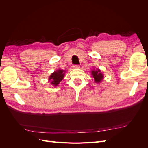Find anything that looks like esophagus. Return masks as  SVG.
<instances>
[{
    "mask_svg": "<svg viewBox=\"0 0 148 148\" xmlns=\"http://www.w3.org/2000/svg\"><path fill=\"white\" fill-rule=\"evenodd\" d=\"M73 69H79V65H73L72 66Z\"/></svg>",
    "mask_w": 148,
    "mask_h": 148,
    "instance_id": "esophagus-1",
    "label": "esophagus"
}]
</instances>
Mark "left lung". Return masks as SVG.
Segmentation results:
<instances>
[{"instance_id":"left-lung-1","label":"left lung","mask_w":148,"mask_h":148,"mask_svg":"<svg viewBox=\"0 0 148 148\" xmlns=\"http://www.w3.org/2000/svg\"><path fill=\"white\" fill-rule=\"evenodd\" d=\"M92 77L95 79V81L96 83H98L101 82V80L103 78V75L101 73V71L99 70H92Z\"/></svg>"}]
</instances>
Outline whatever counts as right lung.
<instances>
[{
    "instance_id": "add662e5",
    "label": "right lung",
    "mask_w": 148,
    "mask_h": 148,
    "mask_svg": "<svg viewBox=\"0 0 148 148\" xmlns=\"http://www.w3.org/2000/svg\"><path fill=\"white\" fill-rule=\"evenodd\" d=\"M65 71L64 70H59L57 71H54L53 73L49 77V81H51V84H52L53 86H57L59 83L62 81V79L64 77Z\"/></svg>"
}]
</instances>
